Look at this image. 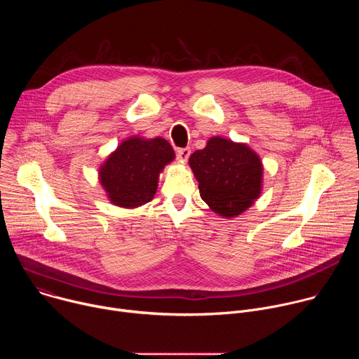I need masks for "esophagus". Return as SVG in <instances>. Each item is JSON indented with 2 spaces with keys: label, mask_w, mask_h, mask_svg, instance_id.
I'll list each match as a JSON object with an SVG mask.
<instances>
[{
  "label": "esophagus",
  "mask_w": 359,
  "mask_h": 359,
  "mask_svg": "<svg viewBox=\"0 0 359 359\" xmlns=\"http://www.w3.org/2000/svg\"><path fill=\"white\" fill-rule=\"evenodd\" d=\"M189 156H190V149H189V147H183V149H179V150H177V159H179L182 163L187 162Z\"/></svg>",
  "instance_id": "34e87169"
}]
</instances>
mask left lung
I'll return each instance as SVG.
<instances>
[{
    "instance_id": "obj_1",
    "label": "left lung",
    "mask_w": 359,
    "mask_h": 359,
    "mask_svg": "<svg viewBox=\"0 0 359 359\" xmlns=\"http://www.w3.org/2000/svg\"><path fill=\"white\" fill-rule=\"evenodd\" d=\"M189 166L212 212L231 219L244 213L263 190V162L247 143L213 136L196 150Z\"/></svg>"
}]
</instances>
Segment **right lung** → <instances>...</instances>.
I'll use <instances>...</instances> for the list:
<instances>
[{"label":"right lung","instance_id":"obj_1","mask_svg":"<svg viewBox=\"0 0 359 359\" xmlns=\"http://www.w3.org/2000/svg\"><path fill=\"white\" fill-rule=\"evenodd\" d=\"M173 159L166 139L130 136L99 166L97 179L114 206L137 209L155 197L159 176Z\"/></svg>","mask_w":359,"mask_h":359}]
</instances>
